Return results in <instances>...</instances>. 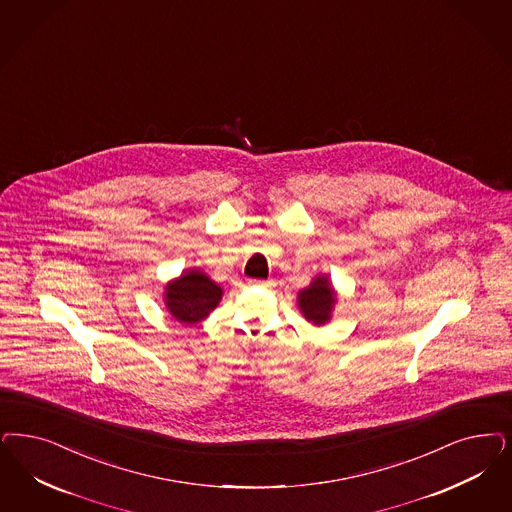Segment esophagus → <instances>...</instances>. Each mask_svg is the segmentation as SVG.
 <instances>
[{
	"label": "esophagus",
	"mask_w": 512,
	"mask_h": 512,
	"mask_svg": "<svg viewBox=\"0 0 512 512\" xmlns=\"http://www.w3.org/2000/svg\"><path fill=\"white\" fill-rule=\"evenodd\" d=\"M251 285H263V287H268V285H272V280H249Z\"/></svg>",
	"instance_id": "obj_1"
}]
</instances>
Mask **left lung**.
Wrapping results in <instances>:
<instances>
[{
    "instance_id": "8db88e82",
    "label": "left lung",
    "mask_w": 512,
    "mask_h": 512,
    "mask_svg": "<svg viewBox=\"0 0 512 512\" xmlns=\"http://www.w3.org/2000/svg\"><path fill=\"white\" fill-rule=\"evenodd\" d=\"M333 304H335V291L327 282V278H316L308 289L300 291V310L304 318L316 325H321L329 319Z\"/></svg>"
}]
</instances>
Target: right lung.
<instances>
[{"instance_id": "add662e5", "label": "right lung", "mask_w": 512, "mask_h": 512, "mask_svg": "<svg viewBox=\"0 0 512 512\" xmlns=\"http://www.w3.org/2000/svg\"><path fill=\"white\" fill-rule=\"evenodd\" d=\"M221 287L202 272L191 270L168 285L166 306L181 323H196L206 318L221 300Z\"/></svg>"}]
</instances>
